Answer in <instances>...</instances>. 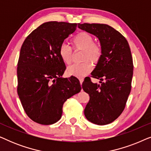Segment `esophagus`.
I'll return each mask as SVG.
<instances>
[{
  "instance_id": "obj_1",
  "label": "esophagus",
  "mask_w": 151,
  "mask_h": 151,
  "mask_svg": "<svg viewBox=\"0 0 151 151\" xmlns=\"http://www.w3.org/2000/svg\"><path fill=\"white\" fill-rule=\"evenodd\" d=\"M79 80H80V84H81V85H82V82H83V78H79Z\"/></svg>"
}]
</instances>
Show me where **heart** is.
I'll use <instances>...</instances> for the list:
<instances>
[{
	"mask_svg": "<svg viewBox=\"0 0 151 151\" xmlns=\"http://www.w3.org/2000/svg\"><path fill=\"white\" fill-rule=\"evenodd\" d=\"M95 39L88 32H79L72 38L71 45L75 51H82V63L74 64L67 68V72L70 76L76 77H83L90 73L92 69V62L97 65L102 57V48L98 43L94 42ZM58 54L62 60L66 65L71 63L73 58V50L65 44L60 45L58 49Z\"/></svg>",
	"mask_w": 151,
	"mask_h": 151,
	"instance_id": "b5f03b06",
	"label": "heart"
}]
</instances>
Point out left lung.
<instances>
[{
    "label": "left lung",
    "mask_w": 151,
    "mask_h": 151,
    "mask_svg": "<svg viewBox=\"0 0 151 151\" xmlns=\"http://www.w3.org/2000/svg\"><path fill=\"white\" fill-rule=\"evenodd\" d=\"M78 28L100 40L102 57L91 77L105 80L98 84L93 83L90 78L84 79L82 88L90 96L84 115L95 124H108L123 112L131 92L133 73L131 49L125 37L108 24L79 23Z\"/></svg>",
    "instance_id": "left-lung-1"
}]
</instances>
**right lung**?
Instances as JSON below:
<instances>
[{"mask_svg":"<svg viewBox=\"0 0 151 151\" xmlns=\"http://www.w3.org/2000/svg\"><path fill=\"white\" fill-rule=\"evenodd\" d=\"M76 27V23L45 22L22 45L17 92L26 114L35 122L43 125L56 122L61 118L65 101L82 89L77 78H62L66 66L58 54L59 47Z\"/></svg>","mask_w":151,"mask_h":151,"instance_id":"add662e5","label":"right lung"}]
</instances>
